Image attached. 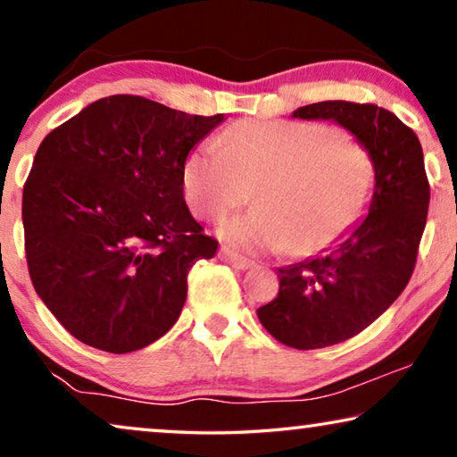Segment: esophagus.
<instances>
[{"label": "esophagus", "mask_w": 457, "mask_h": 457, "mask_svg": "<svg viewBox=\"0 0 457 457\" xmlns=\"http://www.w3.org/2000/svg\"><path fill=\"white\" fill-rule=\"evenodd\" d=\"M218 258H220L222 262H227V264H230L233 268H237V270H247V268L253 266L252 260L243 258V255L235 253L233 249H228V247H220V252H218Z\"/></svg>", "instance_id": "34e87169"}]
</instances>
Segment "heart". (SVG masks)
I'll list each match as a JSON object with an SVG mask.
<instances>
[{"label":"heart","mask_w":457,"mask_h":457,"mask_svg":"<svg viewBox=\"0 0 457 457\" xmlns=\"http://www.w3.org/2000/svg\"><path fill=\"white\" fill-rule=\"evenodd\" d=\"M187 154L183 193L199 218L222 222L230 245L252 253H320L352 233L377 191V158L366 143L312 120H241Z\"/></svg>","instance_id":"heart-1"}]
</instances>
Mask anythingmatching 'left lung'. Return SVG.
<instances>
[{
	"instance_id": "8db88e82",
	"label": "left lung",
	"mask_w": 457,
	"mask_h": 457,
	"mask_svg": "<svg viewBox=\"0 0 457 457\" xmlns=\"http://www.w3.org/2000/svg\"><path fill=\"white\" fill-rule=\"evenodd\" d=\"M293 116L339 122L378 166L364 220L320 258L278 268L277 297L258 310L262 327L283 345L320 349L361 333L402 295L427 227L430 187L420 141L393 112L337 99Z\"/></svg>"
}]
</instances>
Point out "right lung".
Segmentation results:
<instances>
[{
    "label": "right lung",
    "instance_id": "right-lung-1",
    "mask_svg": "<svg viewBox=\"0 0 457 457\" xmlns=\"http://www.w3.org/2000/svg\"><path fill=\"white\" fill-rule=\"evenodd\" d=\"M222 118L110 96L37 149L22 191L29 274L85 345L137 352L179 320L187 274L218 249L187 208L183 164Z\"/></svg>",
    "mask_w": 457,
    "mask_h": 457
}]
</instances>
